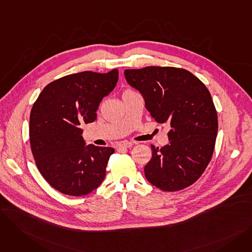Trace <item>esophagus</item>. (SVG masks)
I'll list each match as a JSON object with an SVG mask.
<instances>
[{
	"label": "esophagus",
	"mask_w": 252,
	"mask_h": 252,
	"mask_svg": "<svg viewBox=\"0 0 252 252\" xmlns=\"http://www.w3.org/2000/svg\"><path fill=\"white\" fill-rule=\"evenodd\" d=\"M134 143L133 142H123L121 145H119V147L121 148H130L133 146Z\"/></svg>",
	"instance_id": "34e87169"
}]
</instances>
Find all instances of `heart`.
<instances>
[{"mask_svg":"<svg viewBox=\"0 0 252 252\" xmlns=\"http://www.w3.org/2000/svg\"><path fill=\"white\" fill-rule=\"evenodd\" d=\"M129 92H134V91H131V90H129V89H128V90H126L124 93H129Z\"/></svg>","mask_w":252,"mask_h":252,"instance_id":"heart-1","label":"heart"}]
</instances>
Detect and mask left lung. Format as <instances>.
Wrapping results in <instances>:
<instances>
[{"label":"left lung","mask_w":252,"mask_h":252,"mask_svg":"<svg viewBox=\"0 0 252 252\" xmlns=\"http://www.w3.org/2000/svg\"><path fill=\"white\" fill-rule=\"evenodd\" d=\"M125 77L140 92L155 121L170 126L169 144L151 146L145 177L162 191L191 186L213 157L218 135V114L209 91L190 71L176 67L126 69Z\"/></svg>","instance_id":"left-lung-1"}]
</instances>
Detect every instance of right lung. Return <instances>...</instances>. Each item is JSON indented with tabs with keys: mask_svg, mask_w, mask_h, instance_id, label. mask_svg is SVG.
Instances as JSON below:
<instances>
[{
	"mask_svg": "<svg viewBox=\"0 0 252 252\" xmlns=\"http://www.w3.org/2000/svg\"><path fill=\"white\" fill-rule=\"evenodd\" d=\"M117 81V69L66 75L46 86L32 106L30 139L35 164L62 194L87 195L105 178L114 149L86 146L81 125L96 121L100 102Z\"/></svg>",
	"mask_w": 252,
	"mask_h": 252,
	"instance_id": "right-lung-1",
	"label": "right lung"
}]
</instances>
